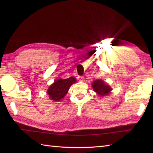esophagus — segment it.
Instances as JSON below:
<instances>
[{
  "label": "esophagus",
  "instance_id": "esophagus-1",
  "mask_svg": "<svg viewBox=\"0 0 153 153\" xmlns=\"http://www.w3.org/2000/svg\"><path fill=\"white\" fill-rule=\"evenodd\" d=\"M77 78H78L79 82H85V77L83 76H78Z\"/></svg>",
  "mask_w": 153,
  "mask_h": 153
}]
</instances>
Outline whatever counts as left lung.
Returning <instances> with one entry per match:
<instances>
[{
	"instance_id": "8db88e82",
	"label": "left lung",
	"mask_w": 153,
	"mask_h": 153,
	"mask_svg": "<svg viewBox=\"0 0 153 153\" xmlns=\"http://www.w3.org/2000/svg\"><path fill=\"white\" fill-rule=\"evenodd\" d=\"M92 87L94 91L101 97L108 95V93L112 91L111 87L101 79H96L92 83Z\"/></svg>"
}]
</instances>
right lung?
Instances as JSON below:
<instances>
[{
	"label": "right lung",
	"instance_id": "add662e5",
	"mask_svg": "<svg viewBox=\"0 0 153 153\" xmlns=\"http://www.w3.org/2000/svg\"><path fill=\"white\" fill-rule=\"evenodd\" d=\"M76 82V79L74 77L56 80L47 90V94L50 99L53 101H59L66 96L70 86Z\"/></svg>",
	"mask_w": 153,
	"mask_h": 153
}]
</instances>
